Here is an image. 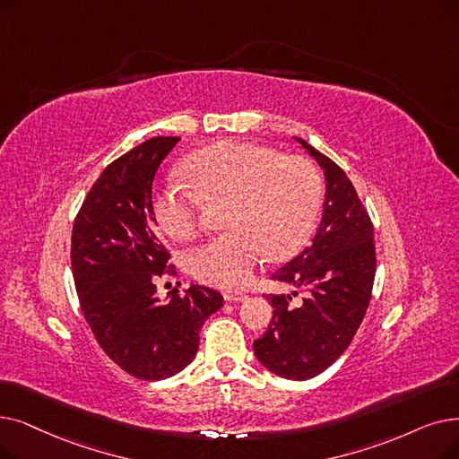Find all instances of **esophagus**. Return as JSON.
Listing matches in <instances>:
<instances>
[{
  "instance_id": "1",
  "label": "esophagus",
  "mask_w": 459,
  "mask_h": 459,
  "mask_svg": "<svg viewBox=\"0 0 459 459\" xmlns=\"http://www.w3.org/2000/svg\"><path fill=\"white\" fill-rule=\"evenodd\" d=\"M223 296H225L227 302H242L247 298V294L242 292V290H225Z\"/></svg>"
}]
</instances>
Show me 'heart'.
<instances>
[{"label": "heart", "mask_w": 459, "mask_h": 459, "mask_svg": "<svg viewBox=\"0 0 459 459\" xmlns=\"http://www.w3.org/2000/svg\"><path fill=\"white\" fill-rule=\"evenodd\" d=\"M186 172L194 187L170 176L157 189L152 210L169 238L186 242L201 227L204 203L227 201L229 229L187 255V268L201 281L244 287L266 256L283 261L307 242L323 195L321 174L307 157L223 141L193 153Z\"/></svg>", "instance_id": "heart-1"}]
</instances>
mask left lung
Wrapping results in <instances>:
<instances>
[{
	"mask_svg": "<svg viewBox=\"0 0 459 459\" xmlns=\"http://www.w3.org/2000/svg\"><path fill=\"white\" fill-rule=\"evenodd\" d=\"M296 143L325 169V213L313 244L272 275L296 290L292 296L268 294L273 316L253 351L272 373L306 381L330 368L360 328L371 300L377 256L371 217L343 169L302 138ZM298 290L305 298L296 303Z\"/></svg>",
	"mask_w": 459,
	"mask_h": 459,
	"instance_id": "left-lung-1",
	"label": "left lung"
}]
</instances>
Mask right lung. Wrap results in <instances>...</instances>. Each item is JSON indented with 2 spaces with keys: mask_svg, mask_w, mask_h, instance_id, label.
Segmentation results:
<instances>
[{
  "mask_svg": "<svg viewBox=\"0 0 459 459\" xmlns=\"http://www.w3.org/2000/svg\"><path fill=\"white\" fill-rule=\"evenodd\" d=\"M178 141L153 136L112 161L86 195L71 236L86 323L110 360L143 381H161L191 364L198 332L223 306L221 292L201 285L174 289L167 302L157 296V279L178 272L157 230L152 184Z\"/></svg>",
  "mask_w": 459,
  "mask_h": 459,
  "instance_id": "right-lung-1",
  "label": "right lung"
}]
</instances>
